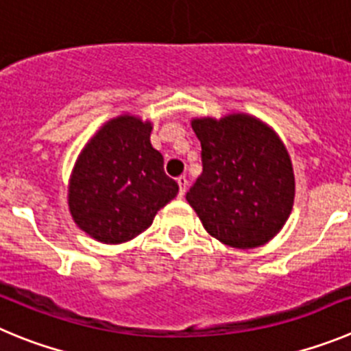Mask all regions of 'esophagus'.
Listing matches in <instances>:
<instances>
[{
  "label": "esophagus",
  "mask_w": 351,
  "mask_h": 351,
  "mask_svg": "<svg viewBox=\"0 0 351 351\" xmlns=\"http://www.w3.org/2000/svg\"><path fill=\"white\" fill-rule=\"evenodd\" d=\"M176 183H178V187H180V197H183L189 185L187 178H185V176H178V178H176Z\"/></svg>",
  "instance_id": "34e87169"
}]
</instances>
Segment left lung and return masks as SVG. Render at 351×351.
Masks as SVG:
<instances>
[{
  "instance_id": "1",
  "label": "left lung",
  "mask_w": 351,
  "mask_h": 351,
  "mask_svg": "<svg viewBox=\"0 0 351 351\" xmlns=\"http://www.w3.org/2000/svg\"><path fill=\"white\" fill-rule=\"evenodd\" d=\"M203 173L187 201L208 234L239 250L266 245L292 213L295 178L273 128L248 113L195 117Z\"/></svg>"
}]
</instances>
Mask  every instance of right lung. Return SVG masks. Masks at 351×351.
Wrapping results in <instances>:
<instances>
[{
    "mask_svg": "<svg viewBox=\"0 0 351 351\" xmlns=\"http://www.w3.org/2000/svg\"><path fill=\"white\" fill-rule=\"evenodd\" d=\"M152 128L150 121L122 113L101 125L78 154L68 208L73 222L96 241H131L178 194V183L166 176L162 156L150 143Z\"/></svg>",
    "mask_w": 351,
    "mask_h": 351,
    "instance_id": "obj_1",
    "label": "right lung"
}]
</instances>
